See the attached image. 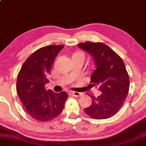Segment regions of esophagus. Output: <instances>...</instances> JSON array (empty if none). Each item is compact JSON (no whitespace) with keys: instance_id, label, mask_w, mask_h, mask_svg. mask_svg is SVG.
<instances>
[{"instance_id":"34e87169","label":"esophagus","mask_w":146,"mask_h":146,"mask_svg":"<svg viewBox=\"0 0 146 146\" xmlns=\"http://www.w3.org/2000/svg\"><path fill=\"white\" fill-rule=\"evenodd\" d=\"M71 94L72 95H74V97H80V96H81V95H82V93H81V92H74V91L71 92Z\"/></svg>"}]
</instances>
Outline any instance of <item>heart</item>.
Wrapping results in <instances>:
<instances>
[{"label":"heart","mask_w":146,"mask_h":146,"mask_svg":"<svg viewBox=\"0 0 146 146\" xmlns=\"http://www.w3.org/2000/svg\"><path fill=\"white\" fill-rule=\"evenodd\" d=\"M72 57L81 58H83L84 60V59H85V55L81 52H77V53H75V54L73 55Z\"/></svg>","instance_id":"heart-1"}]
</instances>
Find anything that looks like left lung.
<instances>
[{"instance_id": "obj_1", "label": "left lung", "mask_w": 146, "mask_h": 146, "mask_svg": "<svg viewBox=\"0 0 146 146\" xmlns=\"http://www.w3.org/2000/svg\"><path fill=\"white\" fill-rule=\"evenodd\" d=\"M78 46L91 55L96 70L90 84L100 90L98 97L91 96L92 104L85 109L88 115L96 120L106 119L116 114L127 96L129 78L125 63L113 50L102 42H86Z\"/></svg>"}]
</instances>
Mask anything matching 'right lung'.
<instances>
[{"mask_svg":"<svg viewBox=\"0 0 146 146\" xmlns=\"http://www.w3.org/2000/svg\"><path fill=\"white\" fill-rule=\"evenodd\" d=\"M63 45H50L42 47L26 59L18 74L17 92L26 112L35 120L47 122L57 117L63 110L67 92L56 93L46 90L55 58Z\"/></svg>","mask_w":146,"mask_h":146,"instance_id":"right-lung-1","label":"right lung"}]
</instances>
